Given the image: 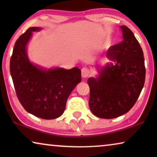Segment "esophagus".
<instances>
[{
	"instance_id": "1",
	"label": "esophagus",
	"mask_w": 157,
	"mask_h": 157,
	"mask_svg": "<svg viewBox=\"0 0 157 157\" xmlns=\"http://www.w3.org/2000/svg\"><path fill=\"white\" fill-rule=\"evenodd\" d=\"M90 75V71L89 70V68H83L81 69V76H82L83 78H87L89 77Z\"/></svg>"
}]
</instances>
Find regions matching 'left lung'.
<instances>
[{
  "label": "left lung",
  "instance_id": "left-lung-1",
  "mask_svg": "<svg viewBox=\"0 0 157 157\" xmlns=\"http://www.w3.org/2000/svg\"><path fill=\"white\" fill-rule=\"evenodd\" d=\"M123 40L109 48L110 62L98 66V75L87 82L90 88L89 107L101 119H114L127 113L140 95L146 70L141 47L132 31L121 25Z\"/></svg>",
  "mask_w": 157,
  "mask_h": 157
}]
</instances>
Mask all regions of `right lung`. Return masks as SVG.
<instances>
[{
	"mask_svg": "<svg viewBox=\"0 0 157 157\" xmlns=\"http://www.w3.org/2000/svg\"><path fill=\"white\" fill-rule=\"evenodd\" d=\"M42 28L31 27L15 44L10 61V71L19 101L25 110L44 119L61 117L66 101L81 81V70L77 67L64 69L46 68L31 62L27 45L33 32Z\"/></svg>",
	"mask_w": 157,
	"mask_h": 157,
	"instance_id": "add662e5",
	"label": "right lung"
}]
</instances>
